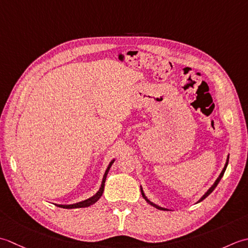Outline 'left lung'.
<instances>
[{"instance_id":"8db88e82","label":"left lung","mask_w":248,"mask_h":248,"mask_svg":"<svg viewBox=\"0 0 248 248\" xmlns=\"http://www.w3.org/2000/svg\"><path fill=\"white\" fill-rule=\"evenodd\" d=\"M228 161H229V157L228 158H227V163H226V165H225V167H224V169H223V171H221V173L219 174V176H218V179H217L216 181H215V183L213 184V186H212V187L208 190V191H206V193L203 195V196H202V198L199 200V202L200 201H202V200H203V199H205L206 198V197H208L211 193H212V191H213L214 189H215V187H216V186H217V184H218L219 183V181H220V179L221 178H223V175H224V173H225V171H226V168H227V165H228ZM141 194H142V197H143V198L146 200V202H148V203H150L151 205H153V206H155V208L156 209H158V210H165V209H163V208H160V206H158V205H156V204H154L153 203V202H151L148 198H146V197L144 196V194H143V190H142V188H141Z\"/></svg>"}]
</instances>
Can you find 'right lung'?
Masks as SVG:
<instances>
[{
  "label": "right lung",
  "instance_id": "right-lung-1",
  "mask_svg": "<svg viewBox=\"0 0 248 248\" xmlns=\"http://www.w3.org/2000/svg\"><path fill=\"white\" fill-rule=\"evenodd\" d=\"M112 160L111 163L109 164L107 170H106L105 172V175H104V179H103V182H102V186H100L99 190L96 193L93 197H91V198L84 200V201H81V202H78V203H75V204H69V205H62V204H58V206H60V208H63V209H79V208H88V206L94 204L96 201H97L100 197H102L103 195V191H104V187H105V181H106V178H107V174H108V171L110 169V167L112 166L113 164Z\"/></svg>",
  "mask_w": 248,
  "mask_h": 248
}]
</instances>
